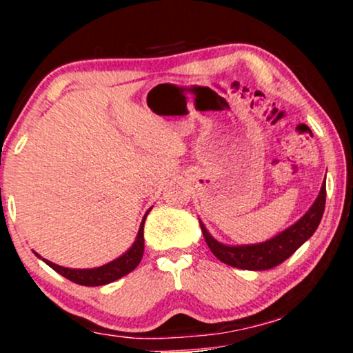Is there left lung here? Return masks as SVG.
I'll list each match as a JSON object with an SVG mask.
<instances>
[{
    "label": "left lung",
    "instance_id": "1",
    "mask_svg": "<svg viewBox=\"0 0 353 353\" xmlns=\"http://www.w3.org/2000/svg\"><path fill=\"white\" fill-rule=\"evenodd\" d=\"M325 202L326 178L325 183L321 185L320 194H318L315 202H313L312 207L305 212V215H303L302 219H299L296 223L281 231L279 234L273 236L272 239L259 244H223L220 243V241H216L214 236L207 231L201 220L199 223L207 245H209L212 254H214L220 262L231 265V267L234 268L260 272V270H270L276 267L279 263H283L284 260L291 257L307 239L312 238V234L315 233L318 225H320L321 221L323 212H325Z\"/></svg>",
    "mask_w": 353,
    "mask_h": 353
}]
</instances>
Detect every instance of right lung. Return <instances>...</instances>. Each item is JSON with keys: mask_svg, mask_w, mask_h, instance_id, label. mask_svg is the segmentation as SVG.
Here are the masks:
<instances>
[{"mask_svg": "<svg viewBox=\"0 0 353 353\" xmlns=\"http://www.w3.org/2000/svg\"><path fill=\"white\" fill-rule=\"evenodd\" d=\"M149 212H151V209L146 212V215H144L141 225H139L137 239H134L132 248H130L125 254L120 255V257L112 260V262L103 265V267L65 268V267H61V265L52 263L46 259H43V262H45L46 265H50L54 272L62 274L64 278L70 279V281H74L77 284H81V286H103V284L117 281V279L125 276V274L133 272V270L139 265V262H141L143 252H144V234H143L144 220H146ZM35 255L38 259H41L37 252H35Z\"/></svg>", "mask_w": 353, "mask_h": 353, "instance_id": "1", "label": "right lung"}]
</instances>
